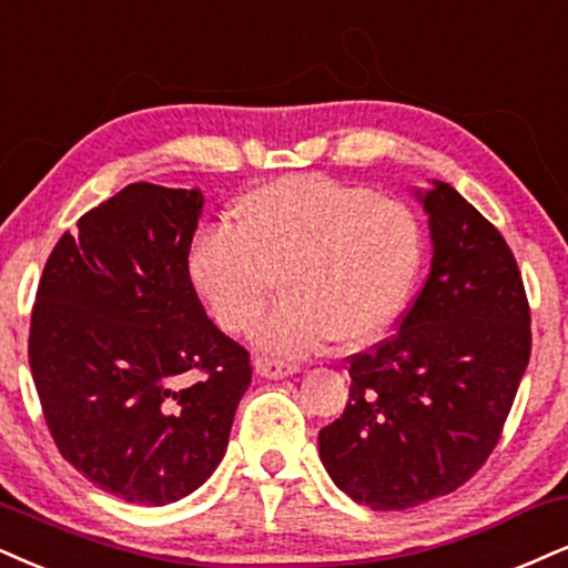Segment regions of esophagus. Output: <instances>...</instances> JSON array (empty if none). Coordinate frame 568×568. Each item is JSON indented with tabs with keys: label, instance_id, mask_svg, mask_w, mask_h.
Returning <instances> with one entry per match:
<instances>
[{
	"label": "esophagus",
	"instance_id": "esophagus-1",
	"mask_svg": "<svg viewBox=\"0 0 568 568\" xmlns=\"http://www.w3.org/2000/svg\"><path fill=\"white\" fill-rule=\"evenodd\" d=\"M255 371L261 376H265V379H282V376L297 374L300 366H297V363H286V361H278V358H265V355H261V358L255 361Z\"/></svg>",
	"mask_w": 568,
	"mask_h": 568
}]
</instances>
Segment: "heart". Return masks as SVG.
Masks as SVG:
<instances>
[{
    "label": "heart",
    "mask_w": 568,
    "mask_h": 568,
    "mask_svg": "<svg viewBox=\"0 0 568 568\" xmlns=\"http://www.w3.org/2000/svg\"><path fill=\"white\" fill-rule=\"evenodd\" d=\"M424 257L416 213L349 181L292 173L247 189L229 229H202L186 247L192 290L223 332L250 334L278 276L284 300L257 332L278 355L334 339H379L408 300Z\"/></svg>",
    "instance_id": "b5f03b06"
}]
</instances>
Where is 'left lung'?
<instances>
[{"instance_id":"left-lung-1","label":"left lung","mask_w":568,"mask_h":568,"mask_svg":"<svg viewBox=\"0 0 568 568\" xmlns=\"http://www.w3.org/2000/svg\"><path fill=\"white\" fill-rule=\"evenodd\" d=\"M422 200L429 276L392 337L349 355L345 413L318 432L328 477L374 510L464 487L498 445L531 353L529 300L500 231L443 181Z\"/></svg>"}]
</instances>
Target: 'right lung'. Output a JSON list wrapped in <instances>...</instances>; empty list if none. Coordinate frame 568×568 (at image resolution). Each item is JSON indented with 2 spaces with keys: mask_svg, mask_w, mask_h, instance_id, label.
I'll list each match as a JSON object with an SVG mask.
<instances>
[{
  "mask_svg": "<svg viewBox=\"0 0 568 568\" xmlns=\"http://www.w3.org/2000/svg\"><path fill=\"white\" fill-rule=\"evenodd\" d=\"M200 213V189H121L60 236L31 311L28 363L54 445L139 506L181 500L215 471L252 379L250 353L186 278Z\"/></svg>",
  "mask_w": 568,
  "mask_h": 568,
  "instance_id": "1",
  "label": "right lung"
}]
</instances>
